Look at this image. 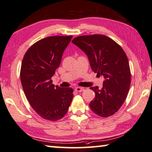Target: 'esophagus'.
<instances>
[{
  "label": "esophagus",
  "instance_id": "1",
  "mask_svg": "<svg viewBox=\"0 0 152 152\" xmlns=\"http://www.w3.org/2000/svg\"><path fill=\"white\" fill-rule=\"evenodd\" d=\"M75 91H77V92H81V91H83L85 89L83 88V87H77L75 89Z\"/></svg>",
  "mask_w": 152,
  "mask_h": 152
}]
</instances>
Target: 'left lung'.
<instances>
[{
  "label": "left lung",
  "instance_id": "obj_1",
  "mask_svg": "<svg viewBox=\"0 0 152 152\" xmlns=\"http://www.w3.org/2000/svg\"><path fill=\"white\" fill-rule=\"evenodd\" d=\"M72 42L87 55L92 70L104 78L102 89L90 87L95 94L90 108L99 116L112 115L126 100L131 83L126 54L116 42L103 34L79 36Z\"/></svg>",
  "mask_w": 152,
  "mask_h": 152
}]
</instances>
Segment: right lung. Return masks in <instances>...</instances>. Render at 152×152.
<instances>
[{
    "label": "right lung",
    "mask_w": 152,
    "mask_h": 152,
    "mask_svg": "<svg viewBox=\"0 0 152 152\" xmlns=\"http://www.w3.org/2000/svg\"><path fill=\"white\" fill-rule=\"evenodd\" d=\"M72 37L40 40L29 48L22 61L20 76L26 99L41 118L49 121L63 118L73 99V89L55 86L51 80Z\"/></svg>",
    "instance_id": "1"
}]
</instances>
